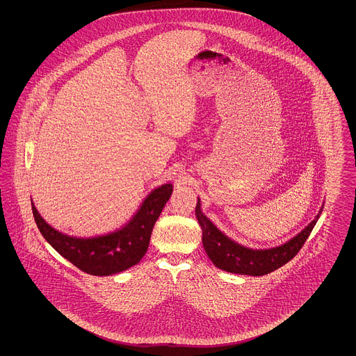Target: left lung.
<instances>
[{
  "mask_svg": "<svg viewBox=\"0 0 356 356\" xmlns=\"http://www.w3.org/2000/svg\"><path fill=\"white\" fill-rule=\"evenodd\" d=\"M196 218L203 231L204 250L212 263L222 271L263 276L275 271L291 259H293L305 245V240L312 232L319 215L298 236L289 240L284 245L271 248V250H250L243 245H238L231 238L222 235L220 231L208 220L200 211V202L196 205Z\"/></svg>",
  "mask_w": 356,
  "mask_h": 356,
  "instance_id": "8db88e82",
  "label": "left lung"
}]
</instances>
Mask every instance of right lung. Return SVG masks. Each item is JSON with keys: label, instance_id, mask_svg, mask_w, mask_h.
Returning a JSON list of instances; mask_svg holds the SVG:
<instances>
[{"label": "right lung", "instance_id": "right-lung-1", "mask_svg": "<svg viewBox=\"0 0 356 356\" xmlns=\"http://www.w3.org/2000/svg\"><path fill=\"white\" fill-rule=\"evenodd\" d=\"M172 184L154 189L138 212L124 228L105 236L92 238L63 235L40 216L32 204L34 221L51 247L79 270L95 276H108L125 271L145 254L153 225L172 195Z\"/></svg>", "mask_w": 356, "mask_h": 356}]
</instances>
